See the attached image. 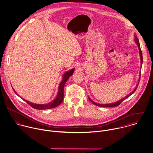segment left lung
I'll list each match as a JSON object with an SVG mask.
<instances>
[{
	"instance_id": "obj_1",
	"label": "left lung",
	"mask_w": 153,
	"mask_h": 153,
	"mask_svg": "<svg viewBox=\"0 0 153 153\" xmlns=\"http://www.w3.org/2000/svg\"><path fill=\"white\" fill-rule=\"evenodd\" d=\"M135 42L137 43V44L138 46L139 51H140V59H141V66H142V63H143V54H142V51H141V50L140 45V43H139L138 39L137 36H135ZM140 78H141V72H140V78H139V79H140ZM140 79H139V82H140ZM138 86V85H137V86H136L135 88L134 89V91L132 92H131V93H129V95L125 96V97H123V99H121L120 100H119V101H118V102H115V103H109V104H99V103H96L94 102L93 101H92V100H91L89 97V99L90 100V101L92 102L93 104H94V105H96V106H100V107H115V106H118V105H120L122 103V102H123L124 100H125L126 98H128L129 96H131L132 93H134L135 92V91L137 90V89Z\"/></svg>"
}]
</instances>
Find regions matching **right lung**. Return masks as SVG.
Here are the masks:
<instances>
[{
	"mask_svg": "<svg viewBox=\"0 0 153 153\" xmlns=\"http://www.w3.org/2000/svg\"><path fill=\"white\" fill-rule=\"evenodd\" d=\"M74 69L73 68V69H71V70L66 72L64 74V75L63 76V79L61 81V82L60 83V85H59L58 94H57L56 98L53 101H52L51 102H50L48 104H45V105H44V104L40 105V104H35V103H31V102H30L25 100L24 99H22L24 100H25L28 105H30L31 107H32L33 108H35L36 109H51V108H56V107L58 106L59 105H60L61 104V103L62 102L63 99H64V85H65L67 80L68 79V78L73 75V74L74 73ZM14 92L16 94H18L15 91H14Z\"/></svg>",
	"mask_w": 153,
	"mask_h": 153,
	"instance_id": "obj_1",
	"label": "right lung"
}]
</instances>
